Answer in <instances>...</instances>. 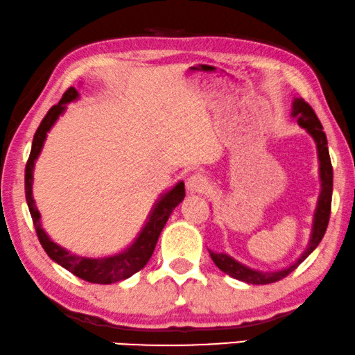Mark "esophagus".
I'll list each match as a JSON object with an SVG mask.
<instances>
[{
    "label": "esophagus",
    "instance_id": "obj_1",
    "mask_svg": "<svg viewBox=\"0 0 355 355\" xmlns=\"http://www.w3.org/2000/svg\"><path fill=\"white\" fill-rule=\"evenodd\" d=\"M187 188L189 193H204L209 189V178L204 173H193L187 180Z\"/></svg>",
    "mask_w": 355,
    "mask_h": 355
}]
</instances>
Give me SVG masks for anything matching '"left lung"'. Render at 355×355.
Wrapping results in <instances>:
<instances>
[{"mask_svg": "<svg viewBox=\"0 0 355 355\" xmlns=\"http://www.w3.org/2000/svg\"><path fill=\"white\" fill-rule=\"evenodd\" d=\"M293 117H296L297 123L301 127L307 130L309 133L312 135L313 139L317 143L318 149V159H320V178H322V193L320 199H318V207L315 212V218H313V228H312V238L311 243H309V248L306 252L302 254L301 257L297 259L296 263H293L291 267L283 268L279 272H257L252 270V268L244 267L243 263H239L232 259L227 254L222 252H212L211 254L212 261L216 266L220 268L222 272H225L227 275L239 279V282L249 283V284H268L275 283L288 277L289 273L301 266V263L306 261L313 249L318 246V243L322 241L323 234L327 232L328 222H329V214H331V194H333V166L331 159H329L328 153V141L327 135L323 132V127L320 121H318L315 111H313L312 106L309 103L304 101V99H296L293 104Z\"/></svg>", "mask_w": 355, "mask_h": 355, "instance_id": "obj_1", "label": "left lung"}]
</instances>
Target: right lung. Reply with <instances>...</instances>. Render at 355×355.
<instances>
[{"mask_svg": "<svg viewBox=\"0 0 355 355\" xmlns=\"http://www.w3.org/2000/svg\"><path fill=\"white\" fill-rule=\"evenodd\" d=\"M78 96L77 89L71 87L66 89V93L62 94L61 101L49 109L46 116L43 117L42 123H40L37 132H35L33 143H32V151H30L27 166H26V199L28 204L30 216H32L35 232L42 243V246L49 257L54 262H58L59 266H62L66 270H69L73 275L85 279L88 283H98V284H109V283H117L121 279H125L132 277L133 273L141 270L146 266L149 259H151L154 248H156L159 234H161L164 225H166L168 216H171L173 209L178 206V202H182L184 198V183L180 182L175 188H172L161 201L157 202L156 209H154L151 217L146 223V227L143 228V232L139 233L132 246H130L125 252L119 254L114 257L106 259H87V257H78L69 254L66 249L58 246L56 243H53L48 238V234L43 232L42 223H40V212L35 207L33 198H32V182H33V164L35 159L38 157L42 146L46 138L48 130L53 127V123L58 121V117L61 116V112L66 107V103L72 101Z\"/></svg>", "mask_w": 355, "mask_h": 355, "instance_id": "add662e5", "label": "right lung"}]
</instances>
